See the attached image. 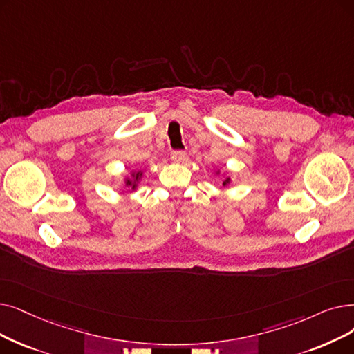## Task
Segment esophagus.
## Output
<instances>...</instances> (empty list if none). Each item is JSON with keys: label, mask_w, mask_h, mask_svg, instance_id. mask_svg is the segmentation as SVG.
Masks as SVG:
<instances>
[{"label": "esophagus", "mask_w": 354, "mask_h": 354, "mask_svg": "<svg viewBox=\"0 0 354 354\" xmlns=\"http://www.w3.org/2000/svg\"><path fill=\"white\" fill-rule=\"evenodd\" d=\"M171 159L174 162H182L183 159H185V151H183V150H172Z\"/></svg>", "instance_id": "1"}]
</instances>
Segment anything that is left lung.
Returning a JSON list of instances; mask_svg holds the SVG:
<instances>
[{
    "instance_id": "obj_1",
    "label": "left lung",
    "mask_w": 354,
    "mask_h": 354,
    "mask_svg": "<svg viewBox=\"0 0 354 354\" xmlns=\"http://www.w3.org/2000/svg\"><path fill=\"white\" fill-rule=\"evenodd\" d=\"M225 183H228V178L224 180V185H225Z\"/></svg>"
}]
</instances>
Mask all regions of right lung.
Returning a JSON list of instances; mask_svg holds the SVG:
<instances>
[{
  "mask_svg": "<svg viewBox=\"0 0 354 354\" xmlns=\"http://www.w3.org/2000/svg\"><path fill=\"white\" fill-rule=\"evenodd\" d=\"M133 176H134V179L137 180V179H139V176H140V172H137V174H134ZM126 183H127V185H131L133 188H136V185H134V183H131V180H130V179H127V182H126Z\"/></svg>",
  "mask_w": 354,
  "mask_h": 354,
  "instance_id": "right-lung-1",
  "label": "right lung"
}]
</instances>
